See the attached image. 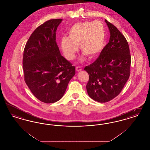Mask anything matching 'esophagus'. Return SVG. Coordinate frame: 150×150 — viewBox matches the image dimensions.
I'll list each match as a JSON object with an SVG mask.
<instances>
[{"label": "esophagus", "mask_w": 150, "mask_h": 150, "mask_svg": "<svg viewBox=\"0 0 150 150\" xmlns=\"http://www.w3.org/2000/svg\"><path fill=\"white\" fill-rule=\"evenodd\" d=\"M82 70V69L80 66H76V71L77 72L81 71Z\"/></svg>", "instance_id": "1"}]
</instances>
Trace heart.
Segmentation results:
<instances>
[{
    "mask_svg": "<svg viewBox=\"0 0 150 150\" xmlns=\"http://www.w3.org/2000/svg\"><path fill=\"white\" fill-rule=\"evenodd\" d=\"M68 34L69 37H62L60 42L61 50L68 60L75 58L78 45L83 53L93 58L100 53L105 45V28L98 21L76 23L69 29ZM80 60L83 61L84 57Z\"/></svg>",
    "mask_w": 150,
    "mask_h": 150,
    "instance_id": "1",
    "label": "heart"
}]
</instances>
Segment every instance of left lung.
<instances>
[{
    "label": "left lung",
    "mask_w": 150,
    "mask_h": 150,
    "mask_svg": "<svg viewBox=\"0 0 150 150\" xmlns=\"http://www.w3.org/2000/svg\"><path fill=\"white\" fill-rule=\"evenodd\" d=\"M110 30L109 42L100 56L84 68L89 74L86 88L89 96L100 103L107 102L121 92L130 76L131 57L128 43L114 25L105 20Z\"/></svg>",
    "instance_id": "8db88e82"
}]
</instances>
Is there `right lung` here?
<instances>
[{
  "mask_svg": "<svg viewBox=\"0 0 150 150\" xmlns=\"http://www.w3.org/2000/svg\"><path fill=\"white\" fill-rule=\"evenodd\" d=\"M62 19L44 22L34 30L26 44L23 56L24 79L40 101L56 102L64 95L75 67L61 56L56 37Z\"/></svg>",
  "mask_w": 150,
  "mask_h": 150,
  "instance_id": "obj_1",
  "label": "right lung"
}]
</instances>
